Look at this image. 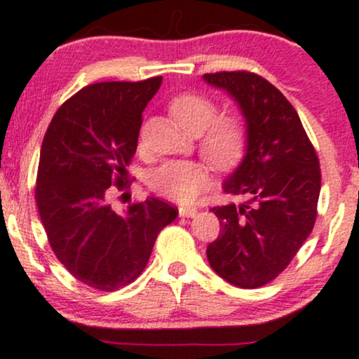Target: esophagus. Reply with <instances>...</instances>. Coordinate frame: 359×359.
Segmentation results:
<instances>
[{"instance_id": "34e87169", "label": "esophagus", "mask_w": 359, "mask_h": 359, "mask_svg": "<svg viewBox=\"0 0 359 359\" xmlns=\"http://www.w3.org/2000/svg\"><path fill=\"white\" fill-rule=\"evenodd\" d=\"M197 214V209L196 207H191V205H180L179 207V215L180 217H194V215Z\"/></svg>"}]
</instances>
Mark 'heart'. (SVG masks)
Segmentation results:
<instances>
[{
  "label": "heart",
  "instance_id": "heart-1",
  "mask_svg": "<svg viewBox=\"0 0 359 359\" xmlns=\"http://www.w3.org/2000/svg\"><path fill=\"white\" fill-rule=\"evenodd\" d=\"M172 118L192 135H204L202 152L217 168L236 167L248 147V128L239 116L217 118V105L198 93L177 95L168 103ZM210 184V170L204 162L172 161L149 175V185L161 196L177 202H192Z\"/></svg>",
  "mask_w": 359,
  "mask_h": 359
}]
</instances>
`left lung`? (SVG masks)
Wrapping results in <instances>:
<instances>
[{
    "label": "left lung",
    "mask_w": 359,
    "mask_h": 359,
    "mask_svg": "<svg viewBox=\"0 0 359 359\" xmlns=\"http://www.w3.org/2000/svg\"><path fill=\"white\" fill-rule=\"evenodd\" d=\"M204 80L234 98L248 128L243 162L224 184L245 202L210 209L222 229L207 245V259L227 283L261 287L286 269L313 231L321 191L318 155L294 107L266 79L219 72Z\"/></svg>",
    "instance_id": "obj_1"
}]
</instances>
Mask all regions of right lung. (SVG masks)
I'll return each mask as SVG.
<instances>
[{
    "instance_id": "1",
    "label": "right lung",
    "mask_w": 359,
    "mask_h": 359,
    "mask_svg": "<svg viewBox=\"0 0 359 359\" xmlns=\"http://www.w3.org/2000/svg\"><path fill=\"white\" fill-rule=\"evenodd\" d=\"M161 83L154 76L85 86L56 110L43 138L34 198L46 237L68 273L98 291L135 280L179 214L155 197L125 214L109 204L111 189L128 187L142 111Z\"/></svg>"
}]
</instances>
